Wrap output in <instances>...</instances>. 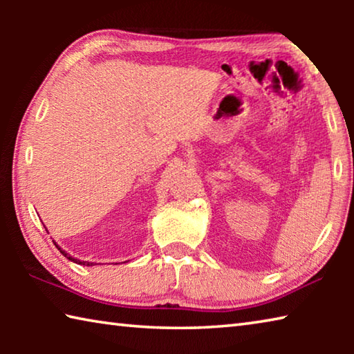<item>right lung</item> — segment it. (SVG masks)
Returning <instances> with one entry per match:
<instances>
[{"label":"right lung","instance_id":"add662e5","mask_svg":"<svg viewBox=\"0 0 354 354\" xmlns=\"http://www.w3.org/2000/svg\"><path fill=\"white\" fill-rule=\"evenodd\" d=\"M57 248H59V247H57ZM59 250H61V253H62L65 257H67L68 261H71V262H76V263H80V266H88V267L93 266V262H87V261H80V259H75V257H71L68 253H65V251H64L62 248H59Z\"/></svg>","mask_w":354,"mask_h":354}]
</instances>
